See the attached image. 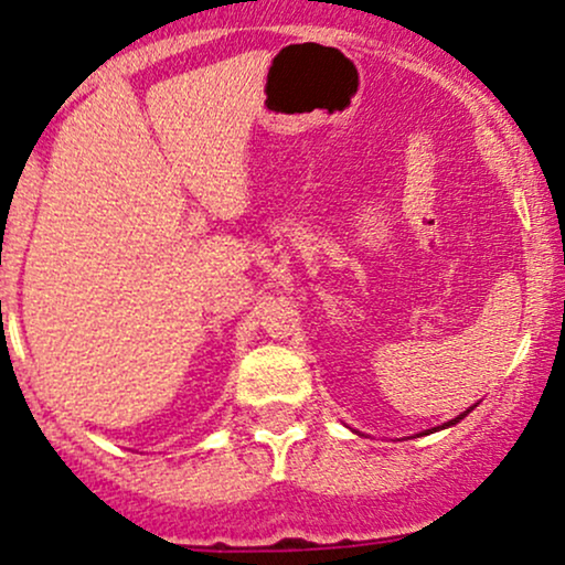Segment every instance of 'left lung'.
<instances>
[{
    "label": "left lung",
    "instance_id": "1",
    "mask_svg": "<svg viewBox=\"0 0 565 565\" xmlns=\"http://www.w3.org/2000/svg\"><path fill=\"white\" fill-rule=\"evenodd\" d=\"M470 411H472V408H470ZM470 411H465V414H461V416H456V419H451V422H448V424H443V427H451V424H456V422H459V419H465V416L470 414Z\"/></svg>",
    "mask_w": 565,
    "mask_h": 565
}]
</instances>
